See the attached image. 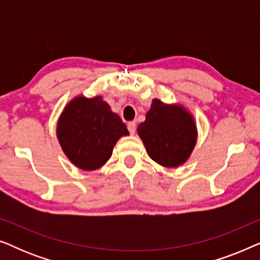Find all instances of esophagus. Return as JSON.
<instances>
[{
    "label": "esophagus",
    "instance_id": "1",
    "mask_svg": "<svg viewBox=\"0 0 260 260\" xmlns=\"http://www.w3.org/2000/svg\"><path fill=\"white\" fill-rule=\"evenodd\" d=\"M127 130H129V133L131 135H134L135 133H136V123L135 122L127 123Z\"/></svg>",
    "mask_w": 260,
    "mask_h": 260
}]
</instances>
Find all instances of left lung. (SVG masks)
Instances as JSON below:
<instances>
[{
    "mask_svg": "<svg viewBox=\"0 0 260 260\" xmlns=\"http://www.w3.org/2000/svg\"><path fill=\"white\" fill-rule=\"evenodd\" d=\"M137 133L150 158L167 168L183 165L197 144V124L190 112L159 99L152 101Z\"/></svg>",
    "mask_w": 260,
    "mask_h": 260,
    "instance_id": "8db88e82",
    "label": "left lung"
}]
</instances>
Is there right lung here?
Wrapping results in <instances>:
<instances>
[{
	"mask_svg": "<svg viewBox=\"0 0 260 260\" xmlns=\"http://www.w3.org/2000/svg\"><path fill=\"white\" fill-rule=\"evenodd\" d=\"M129 135L126 125L102 95H79L65 106L56 125L62 151L74 166L94 170L111 157L117 141Z\"/></svg>",
	"mask_w": 260,
	"mask_h": 260,
	"instance_id": "right-lung-1",
	"label": "right lung"
}]
</instances>
